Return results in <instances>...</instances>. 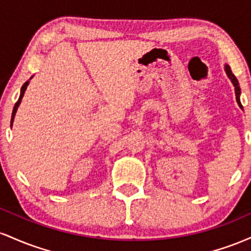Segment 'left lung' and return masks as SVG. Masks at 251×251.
<instances>
[{"instance_id": "obj_1", "label": "left lung", "mask_w": 251, "mask_h": 251, "mask_svg": "<svg viewBox=\"0 0 251 251\" xmlns=\"http://www.w3.org/2000/svg\"><path fill=\"white\" fill-rule=\"evenodd\" d=\"M224 71H226V73L227 77H229L230 81H231V83H232V85H234V87H235L236 101H237L238 106H240L241 109H243V106H242V103H241V99H240V97H241V88H240V83H238V80L236 79V76L234 75V74H232L231 68H230V66H229V65H226V66H224Z\"/></svg>"}]
</instances>
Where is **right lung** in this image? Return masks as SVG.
<instances>
[{
    "mask_svg": "<svg viewBox=\"0 0 251 251\" xmlns=\"http://www.w3.org/2000/svg\"><path fill=\"white\" fill-rule=\"evenodd\" d=\"M30 79H33V76H31ZM30 79H29V80H30ZM29 80H28V81H25V82L24 83V86H22V87H21V93H20V98H19V100H17V101H16L15 106H14V109H13V114H11V122H10V126H13V123H14V118H15L16 111H17V108H19L20 103H21V100H22V98H24V96H25V89H27L28 85H29Z\"/></svg>",
    "mask_w": 251,
    "mask_h": 251,
    "instance_id": "obj_1",
    "label": "right lung"
}]
</instances>
